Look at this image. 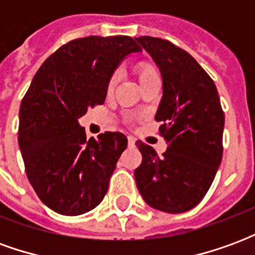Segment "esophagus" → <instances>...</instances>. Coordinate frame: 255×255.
Segmentation results:
<instances>
[{"label": "esophagus", "instance_id": "1", "mask_svg": "<svg viewBox=\"0 0 255 255\" xmlns=\"http://www.w3.org/2000/svg\"><path fill=\"white\" fill-rule=\"evenodd\" d=\"M128 146H129V147H133V146H135V139H133L132 136H128Z\"/></svg>", "mask_w": 255, "mask_h": 255}]
</instances>
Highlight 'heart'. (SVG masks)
I'll list each match as a JSON object with an SVG mask.
<instances>
[{
	"label": "heart",
	"mask_w": 255,
	"mask_h": 255,
	"mask_svg": "<svg viewBox=\"0 0 255 255\" xmlns=\"http://www.w3.org/2000/svg\"><path fill=\"white\" fill-rule=\"evenodd\" d=\"M135 72H136V76L139 79V83L143 84L146 82H149L151 79L158 78V73L155 71V68L153 64L147 63V61H139L135 67ZM117 80H119V75L115 73L112 75V78L109 79V83H108V91L111 93L113 91V89L116 87Z\"/></svg>",
	"instance_id": "b5f03b06"
}]
</instances>
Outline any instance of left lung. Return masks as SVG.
<instances>
[{
  "label": "left lung",
  "instance_id": "left-lung-1",
  "mask_svg": "<svg viewBox=\"0 0 255 255\" xmlns=\"http://www.w3.org/2000/svg\"><path fill=\"white\" fill-rule=\"evenodd\" d=\"M160 68L162 98L155 120L168 143L164 154L138 140L135 169L140 195L165 213L187 212L202 201L223 158L224 112L214 82L191 54L161 38H135Z\"/></svg>",
  "mask_w": 255,
  "mask_h": 255
}]
</instances>
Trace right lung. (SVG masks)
Instances as JSON below:
<instances>
[{"label":"right lung","mask_w":255,"mask_h":255,"mask_svg":"<svg viewBox=\"0 0 255 255\" xmlns=\"http://www.w3.org/2000/svg\"><path fill=\"white\" fill-rule=\"evenodd\" d=\"M140 50L131 36L79 38L53 53L32 79L20 105L19 146L31 186L56 213H87L105 197L127 138L105 132L87 140L78 120L105 102L119 64Z\"/></svg>","instance_id":"right-lung-1"}]
</instances>
